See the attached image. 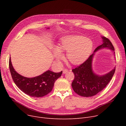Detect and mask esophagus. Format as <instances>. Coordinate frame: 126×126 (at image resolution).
Masks as SVG:
<instances>
[{
	"instance_id": "34e87169",
	"label": "esophagus",
	"mask_w": 126,
	"mask_h": 126,
	"mask_svg": "<svg viewBox=\"0 0 126 126\" xmlns=\"http://www.w3.org/2000/svg\"><path fill=\"white\" fill-rule=\"evenodd\" d=\"M68 71V70L67 69H64L63 70V74H66V73H67Z\"/></svg>"
}]
</instances>
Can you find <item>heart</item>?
Segmentation results:
<instances>
[{
    "mask_svg": "<svg viewBox=\"0 0 126 126\" xmlns=\"http://www.w3.org/2000/svg\"><path fill=\"white\" fill-rule=\"evenodd\" d=\"M93 43L90 39L80 35H69L63 37L60 48L55 47L54 55L58 60L63 58L62 50L67 51L69 61L74 64H80L86 59L91 53Z\"/></svg>",
    "mask_w": 126,
    "mask_h": 126,
    "instance_id": "obj_1",
    "label": "heart"
}]
</instances>
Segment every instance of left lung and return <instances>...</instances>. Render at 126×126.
Returning a JSON list of instances; mask_svg holds the SVG:
<instances>
[{
	"label": "left lung",
	"instance_id": "obj_1",
	"mask_svg": "<svg viewBox=\"0 0 126 126\" xmlns=\"http://www.w3.org/2000/svg\"><path fill=\"white\" fill-rule=\"evenodd\" d=\"M103 43L98 46L94 52L103 48H109L114 50L113 45L109 40L102 37ZM94 53L91 55L84 63L78 66L72 71L75 78L71 86L73 90L78 95L84 97L92 96L103 90L109 83L113 77L115 68L109 73L102 76H98L94 73L92 69V61Z\"/></svg>",
	"mask_w": 126,
	"mask_h": 126
}]
</instances>
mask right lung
<instances>
[{
	"instance_id": "obj_1",
	"label": "right lung",
	"mask_w": 126,
	"mask_h": 126,
	"mask_svg": "<svg viewBox=\"0 0 126 126\" xmlns=\"http://www.w3.org/2000/svg\"><path fill=\"white\" fill-rule=\"evenodd\" d=\"M9 68L13 81L17 86L25 94L34 97H41L49 94L52 90L55 81L62 74V71L56 73L47 70L34 78H26L15 70L11 58L9 60Z\"/></svg>"
}]
</instances>
